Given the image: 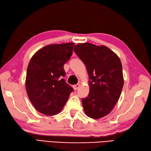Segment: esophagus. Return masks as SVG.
Wrapping results in <instances>:
<instances>
[{
	"label": "esophagus",
	"instance_id": "esophagus-1",
	"mask_svg": "<svg viewBox=\"0 0 151 151\" xmlns=\"http://www.w3.org/2000/svg\"><path fill=\"white\" fill-rule=\"evenodd\" d=\"M79 86H80V85L79 84H77V85H73V88L75 90H78V88H79Z\"/></svg>",
	"mask_w": 151,
	"mask_h": 151
}]
</instances>
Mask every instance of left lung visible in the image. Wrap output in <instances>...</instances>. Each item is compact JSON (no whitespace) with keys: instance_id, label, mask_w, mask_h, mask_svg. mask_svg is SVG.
I'll return each instance as SVG.
<instances>
[{"instance_id":"8db88e82","label":"left lung","mask_w":151,"mask_h":151,"mask_svg":"<svg viewBox=\"0 0 151 151\" xmlns=\"http://www.w3.org/2000/svg\"><path fill=\"white\" fill-rule=\"evenodd\" d=\"M85 63L89 76L90 92L82 99L87 116L99 119L112 111L121 95L124 80L118 56L106 46L79 43L73 48Z\"/></svg>"}]
</instances>
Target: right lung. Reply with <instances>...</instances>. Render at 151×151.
<instances>
[{
  "label": "right lung",
  "mask_w": 151,
  "mask_h": 151,
  "mask_svg": "<svg viewBox=\"0 0 151 151\" xmlns=\"http://www.w3.org/2000/svg\"><path fill=\"white\" fill-rule=\"evenodd\" d=\"M73 45V42L47 45L30 59L26 78V92L35 109L43 114H58L73 92L63 79V66L72 55Z\"/></svg>",
  "instance_id": "right-lung-1"
}]
</instances>
